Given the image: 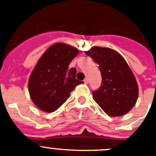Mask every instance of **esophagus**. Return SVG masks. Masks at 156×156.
<instances>
[{
	"instance_id": "1",
	"label": "esophagus",
	"mask_w": 156,
	"mask_h": 156,
	"mask_svg": "<svg viewBox=\"0 0 156 156\" xmlns=\"http://www.w3.org/2000/svg\"><path fill=\"white\" fill-rule=\"evenodd\" d=\"M83 82H84L86 84H87V83H88V79H87V78H85V79L83 80Z\"/></svg>"
}]
</instances>
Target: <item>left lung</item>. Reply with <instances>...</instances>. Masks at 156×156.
Listing matches in <instances>:
<instances>
[{"label": "left lung", "instance_id": "8db88e82", "mask_svg": "<svg viewBox=\"0 0 156 156\" xmlns=\"http://www.w3.org/2000/svg\"><path fill=\"white\" fill-rule=\"evenodd\" d=\"M99 65L101 85L92 91L93 98L110 116H121L134 106L138 86L125 59L111 48L94 47L85 51Z\"/></svg>", "mask_w": 156, "mask_h": 156}]
</instances>
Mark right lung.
I'll list each match as a JSON object with an SVG mask.
<instances>
[{"instance_id": "1", "label": "right lung", "mask_w": 156, "mask_h": 156, "mask_svg": "<svg viewBox=\"0 0 156 156\" xmlns=\"http://www.w3.org/2000/svg\"><path fill=\"white\" fill-rule=\"evenodd\" d=\"M78 52L74 47L57 43L41 56L29 80L30 98L37 108L46 112L55 111L83 83L76 79L75 68L68 69Z\"/></svg>"}]
</instances>
